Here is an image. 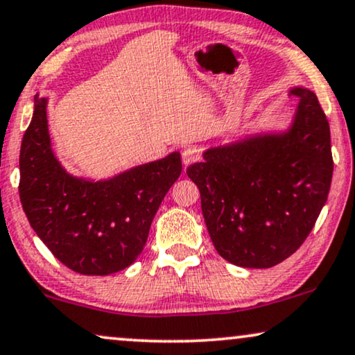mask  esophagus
<instances>
[{
	"label": "esophagus",
	"instance_id": "34e87169",
	"mask_svg": "<svg viewBox=\"0 0 355 355\" xmlns=\"http://www.w3.org/2000/svg\"><path fill=\"white\" fill-rule=\"evenodd\" d=\"M200 159H201V149L196 148V146L187 148L182 154V160H183V164H185V167H187V165H190V164L198 162Z\"/></svg>",
	"mask_w": 355,
	"mask_h": 355
}]
</instances>
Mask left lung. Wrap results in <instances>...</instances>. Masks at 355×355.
<instances>
[{"label":"left lung","instance_id":"left-lung-1","mask_svg":"<svg viewBox=\"0 0 355 355\" xmlns=\"http://www.w3.org/2000/svg\"><path fill=\"white\" fill-rule=\"evenodd\" d=\"M291 126L202 153L187 168L217 253L242 268H271L300 248L313 229L333 178L329 123L310 89Z\"/></svg>","mask_w":355,"mask_h":355}]
</instances>
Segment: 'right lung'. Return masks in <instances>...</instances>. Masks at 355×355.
Here are the masks:
<instances>
[{"instance_id":"1","label":"right lung","mask_w":355,"mask_h":355,"mask_svg":"<svg viewBox=\"0 0 355 355\" xmlns=\"http://www.w3.org/2000/svg\"><path fill=\"white\" fill-rule=\"evenodd\" d=\"M45 97L19 155V196L31 227L55 258L87 276L128 268L143 252L164 196L182 173L180 153L138 165L108 180L73 177L51 149Z\"/></svg>"}]
</instances>
